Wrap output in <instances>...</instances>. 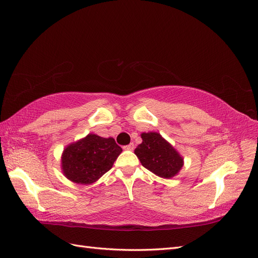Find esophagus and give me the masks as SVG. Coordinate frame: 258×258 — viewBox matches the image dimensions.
<instances>
[{
    "mask_svg": "<svg viewBox=\"0 0 258 258\" xmlns=\"http://www.w3.org/2000/svg\"><path fill=\"white\" fill-rule=\"evenodd\" d=\"M122 148H123V150H127V151H132L135 148V144L134 143H130V144L126 145V146H123Z\"/></svg>",
    "mask_w": 258,
    "mask_h": 258,
    "instance_id": "obj_1",
    "label": "esophagus"
}]
</instances>
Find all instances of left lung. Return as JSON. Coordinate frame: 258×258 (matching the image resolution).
<instances>
[{"label":"left lung","instance_id":"obj_1","mask_svg":"<svg viewBox=\"0 0 258 258\" xmlns=\"http://www.w3.org/2000/svg\"><path fill=\"white\" fill-rule=\"evenodd\" d=\"M143 142L135 150L142 166L156 175L170 178L183 167V158L157 132L141 136Z\"/></svg>","mask_w":258,"mask_h":258}]
</instances>
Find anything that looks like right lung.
<instances>
[{"label":"right lung","instance_id":"obj_1","mask_svg":"<svg viewBox=\"0 0 258 258\" xmlns=\"http://www.w3.org/2000/svg\"><path fill=\"white\" fill-rule=\"evenodd\" d=\"M121 151L113 138L88 135L64 150L62 155L63 173L74 183L91 184L111 170Z\"/></svg>","mask_w":258,"mask_h":258}]
</instances>
